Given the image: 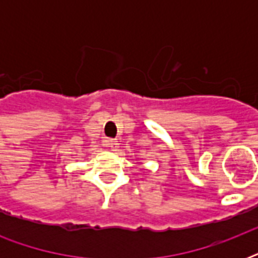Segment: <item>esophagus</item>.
Instances as JSON below:
<instances>
[{
    "instance_id": "34e87169",
    "label": "esophagus",
    "mask_w": 258,
    "mask_h": 258,
    "mask_svg": "<svg viewBox=\"0 0 258 258\" xmlns=\"http://www.w3.org/2000/svg\"><path fill=\"white\" fill-rule=\"evenodd\" d=\"M105 146L109 147L111 150H113V151H116L117 147H119V142L116 139H108V141L105 142Z\"/></svg>"
}]
</instances>
